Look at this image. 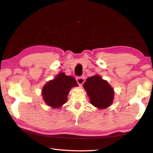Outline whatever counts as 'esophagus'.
I'll return each instance as SVG.
<instances>
[{"instance_id":"obj_1","label":"esophagus","mask_w":153,"mask_h":153,"mask_svg":"<svg viewBox=\"0 0 153 153\" xmlns=\"http://www.w3.org/2000/svg\"><path fill=\"white\" fill-rule=\"evenodd\" d=\"M76 81H77V83H78L79 85H82V84L84 83V82H85V77H84L83 76L77 77Z\"/></svg>"}]
</instances>
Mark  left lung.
<instances>
[{
	"mask_svg": "<svg viewBox=\"0 0 153 153\" xmlns=\"http://www.w3.org/2000/svg\"><path fill=\"white\" fill-rule=\"evenodd\" d=\"M91 103L99 109L108 108L114 100V89L99 75L88 77L83 84Z\"/></svg>",
	"mask_w": 153,
	"mask_h": 153,
	"instance_id": "left-lung-1",
	"label": "left lung"
}]
</instances>
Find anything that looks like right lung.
<instances>
[{
  "label": "right lung",
  "instance_id": "right-lung-1",
  "mask_svg": "<svg viewBox=\"0 0 153 153\" xmlns=\"http://www.w3.org/2000/svg\"><path fill=\"white\" fill-rule=\"evenodd\" d=\"M77 85L76 80L73 77L60 72L54 79L44 85L42 96L47 105L53 108H59L66 102L68 95L71 87Z\"/></svg>",
  "mask_w": 153,
  "mask_h": 153
}]
</instances>
